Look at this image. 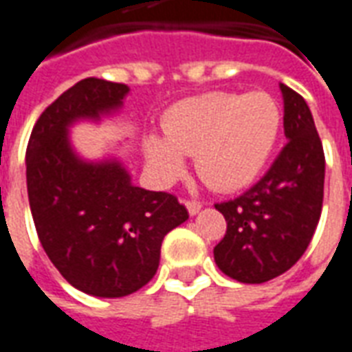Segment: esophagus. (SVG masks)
Wrapping results in <instances>:
<instances>
[{
	"label": "esophagus",
	"instance_id": "1",
	"mask_svg": "<svg viewBox=\"0 0 352 352\" xmlns=\"http://www.w3.org/2000/svg\"><path fill=\"white\" fill-rule=\"evenodd\" d=\"M186 208H187V212H189V215H197L202 210V202H199V201H187L186 202Z\"/></svg>",
	"mask_w": 352,
	"mask_h": 352
}]
</instances>
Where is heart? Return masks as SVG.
Masks as SVG:
<instances>
[{
    "instance_id": "heart-1",
    "label": "heart",
    "mask_w": 352,
    "mask_h": 352,
    "mask_svg": "<svg viewBox=\"0 0 352 352\" xmlns=\"http://www.w3.org/2000/svg\"><path fill=\"white\" fill-rule=\"evenodd\" d=\"M281 120L278 101L264 91L189 97L165 112L163 137H146V161L159 178L174 179L184 170V155H195L204 184L217 191H236L263 173Z\"/></svg>"
}]
</instances>
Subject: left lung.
<instances>
[{
    "label": "left lung",
    "instance_id": "8db88e82",
    "mask_svg": "<svg viewBox=\"0 0 352 352\" xmlns=\"http://www.w3.org/2000/svg\"><path fill=\"white\" fill-rule=\"evenodd\" d=\"M287 144L270 170L232 201L215 204L227 232L214 248L215 264L240 283H264L296 264L319 223L324 193V151L311 110L285 84Z\"/></svg>",
    "mask_w": 352,
    "mask_h": 352
}]
</instances>
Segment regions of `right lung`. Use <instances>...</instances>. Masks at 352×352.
Wrapping results in <instances>:
<instances>
[{
  "mask_svg": "<svg viewBox=\"0 0 352 352\" xmlns=\"http://www.w3.org/2000/svg\"><path fill=\"white\" fill-rule=\"evenodd\" d=\"M125 84L84 78L43 112L25 151L33 223L48 258L74 289L122 298L142 289L159 268L161 242L187 221V210L165 191L131 184L118 159L84 161L69 127L99 122L122 109Z\"/></svg>",
  "mask_w": 352,
  "mask_h": 352,
  "instance_id": "right-lung-1",
  "label": "right lung"
}]
</instances>
